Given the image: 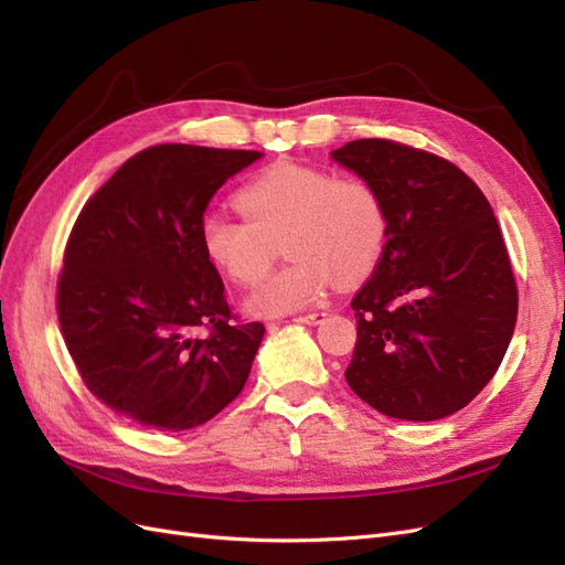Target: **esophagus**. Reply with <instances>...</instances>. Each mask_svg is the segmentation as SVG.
I'll return each mask as SVG.
<instances>
[{
    "instance_id": "obj_1",
    "label": "esophagus",
    "mask_w": 565,
    "mask_h": 565,
    "mask_svg": "<svg viewBox=\"0 0 565 565\" xmlns=\"http://www.w3.org/2000/svg\"><path fill=\"white\" fill-rule=\"evenodd\" d=\"M324 316H328V313H306V316L295 318V322H301V324H318Z\"/></svg>"
}]
</instances>
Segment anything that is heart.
<instances>
[{
  "label": "heart",
  "instance_id": "b5f03b06",
  "mask_svg": "<svg viewBox=\"0 0 565 565\" xmlns=\"http://www.w3.org/2000/svg\"><path fill=\"white\" fill-rule=\"evenodd\" d=\"M245 221L210 214L200 224L207 262L235 285H256L282 245L285 266L247 297L254 318H282L320 303L334 285L363 280L386 241V212L374 188L328 169L276 162L235 193Z\"/></svg>",
  "mask_w": 565,
  "mask_h": 565
}]
</instances>
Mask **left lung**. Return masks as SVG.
Wrapping results in <instances>:
<instances>
[{
	"instance_id": "left-lung-1",
	"label": "left lung",
	"mask_w": 565,
	"mask_h": 565,
	"mask_svg": "<svg viewBox=\"0 0 565 565\" xmlns=\"http://www.w3.org/2000/svg\"><path fill=\"white\" fill-rule=\"evenodd\" d=\"M332 160L367 181L386 245L351 301L358 341L344 377L377 413L443 419L498 372L516 324V280L486 195L452 162L382 139Z\"/></svg>"
}]
</instances>
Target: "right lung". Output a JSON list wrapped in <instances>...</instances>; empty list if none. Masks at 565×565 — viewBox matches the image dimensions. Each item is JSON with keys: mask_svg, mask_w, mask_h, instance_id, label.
<instances>
[{"mask_svg": "<svg viewBox=\"0 0 565 565\" xmlns=\"http://www.w3.org/2000/svg\"><path fill=\"white\" fill-rule=\"evenodd\" d=\"M256 150L164 143L129 158L84 204L65 247L58 320L94 396L158 431L210 422L243 391L262 322L231 324L200 245L214 193ZM210 327V338H195Z\"/></svg>", "mask_w": 565, "mask_h": 565, "instance_id": "right-lung-1", "label": "right lung"}]
</instances>
